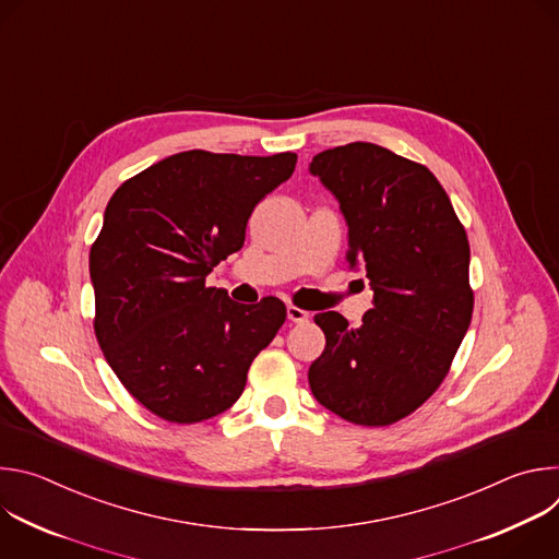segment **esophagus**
I'll use <instances>...</instances> for the list:
<instances>
[{"label":"esophagus","instance_id":"34e87169","mask_svg":"<svg viewBox=\"0 0 559 559\" xmlns=\"http://www.w3.org/2000/svg\"><path fill=\"white\" fill-rule=\"evenodd\" d=\"M287 318H289L292 323H307L309 311H305V309H300V307H296V305H289V307H287Z\"/></svg>","mask_w":559,"mask_h":559}]
</instances>
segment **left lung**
<instances>
[{"label":"left lung","mask_w":559,"mask_h":559,"mask_svg":"<svg viewBox=\"0 0 559 559\" xmlns=\"http://www.w3.org/2000/svg\"><path fill=\"white\" fill-rule=\"evenodd\" d=\"M309 170L341 201L347 259L373 289L360 328L338 311L313 316L325 352L309 367V386L343 420L386 427L429 401L468 330L466 229L429 168L376 143L325 150Z\"/></svg>","instance_id":"obj_1"}]
</instances>
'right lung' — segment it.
I'll return each instance as SVG.
<instances>
[{
  "mask_svg": "<svg viewBox=\"0 0 559 559\" xmlns=\"http://www.w3.org/2000/svg\"><path fill=\"white\" fill-rule=\"evenodd\" d=\"M296 158L188 150L123 181L108 201L91 248L95 336L154 416L194 425L229 409L285 323L276 296L241 305L205 276L243 248L252 210L292 177Z\"/></svg>",
  "mask_w": 559,
  "mask_h": 559,
  "instance_id": "right-lung-1",
  "label": "right lung"
}]
</instances>
